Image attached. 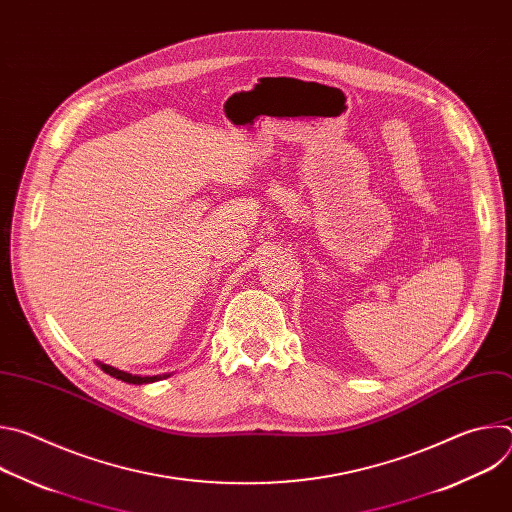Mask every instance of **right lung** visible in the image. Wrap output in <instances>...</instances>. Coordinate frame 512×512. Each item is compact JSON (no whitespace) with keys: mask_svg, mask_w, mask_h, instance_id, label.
<instances>
[{"mask_svg":"<svg viewBox=\"0 0 512 512\" xmlns=\"http://www.w3.org/2000/svg\"><path fill=\"white\" fill-rule=\"evenodd\" d=\"M99 367H101V371H105L107 375H111V377H115V379H119V381H123V383H131V385H143V383H154V381H160L162 379V375L158 377H137V375H129V373H125V371H119V369H113V367H109V364H101L99 362ZM164 377H170V375H164Z\"/></svg>","mask_w":512,"mask_h":512,"instance_id":"1","label":"right lung"}]
</instances>
